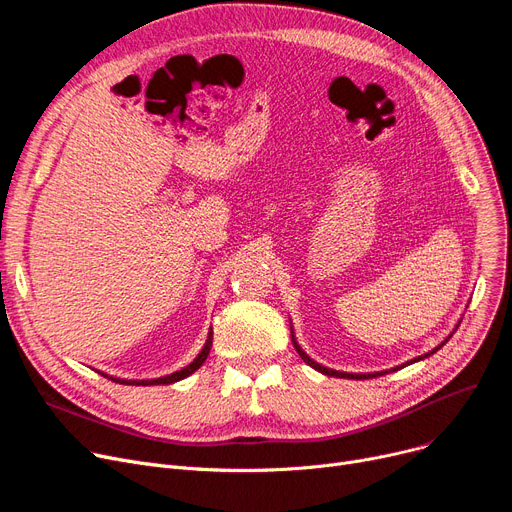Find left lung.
<instances>
[{"label":"left lung","mask_w":512,"mask_h":512,"mask_svg":"<svg viewBox=\"0 0 512 512\" xmlns=\"http://www.w3.org/2000/svg\"><path fill=\"white\" fill-rule=\"evenodd\" d=\"M461 326V319H459V324L454 326V330L450 332V336L456 332V328ZM290 336H292V344H294V348H297V353L301 355V359L307 363V365H311L315 371H319V373H324V375H332V378H348V380H369V378H378V375H384V373H390V371H396V369H402V367H407V365H413V363H417V361H423V359H427L429 355H434L436 351H440V348L450 340V336L442 342V344H438L436 348H432V351L429 353H425V355H421V357H415V359H411V361H407V363H402V365H396V367H392V369H386V371H373V373H346V371H336V369H330V367H324V365H319L317 361H313L303 348H301V344L297 342V336H294V332H292V324H290Z\"/></svg>","instance_id":"left-lung-1"}]
</instances>
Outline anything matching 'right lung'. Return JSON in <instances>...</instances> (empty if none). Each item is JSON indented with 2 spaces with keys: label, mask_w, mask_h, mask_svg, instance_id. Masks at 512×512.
<instances>
[{
  "label": "right lung",
  "mask_w": 512,
  "mask_h": 512,
  "mask_svg": "<svg viewBox=\"0 0 512 512\" xmlns=\"http://www.w3.org/2000/svg\"><path fill=\"white\" fill-rule=\"evenodd\" d=\"M211 340H213V330L209 328V334H207V340H205V344L201 348V353L191 363H188L186 367H182V369H178V371H174L170 375H161V378H153V380H124V378H114V375H107L103 371H99V373L103 375V378H110L112 382L126 384V386H161V384L166 386V384H174V382H180V380L188 378V375L195 373L205 363V359H207V355L211 351Z\"/></svg>",
  "instance_id": "obj_1"
}]
</instances>
